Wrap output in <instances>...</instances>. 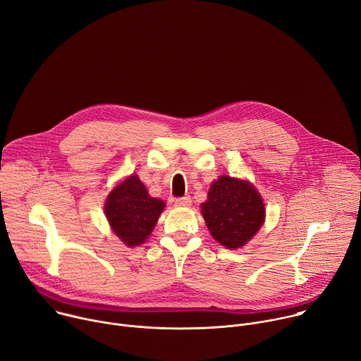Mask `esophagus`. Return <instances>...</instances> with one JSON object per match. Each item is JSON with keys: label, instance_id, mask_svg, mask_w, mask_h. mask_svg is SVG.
Wrapping results in <instances>:
<instances>
[{"label": "esophagus", "instance_id": "34e87169", "mask_svg": "<svg viewBox=\"0 0 361 361\" xmlns=\"http://www.w3.org/2000/svg\"><path fill=\"white\" fill-rule=\"evenodd\" d=\"M174 204L177 205V207H190V205H191V198L188 195L178 197V198H174Z\"/></svg>", "mask_w": 361, "mask_h": 361}]
</instances>
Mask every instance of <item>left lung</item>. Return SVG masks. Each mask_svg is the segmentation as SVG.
Wrapping results in <instances>:
<instances>
[{
	"instance_id": "8db88e82",
	"label": "left lung",
	"mask_w": 361,
	"mask_h": 361,
	"mask_svg": "<svg viewBox=\"0 0 361 361\" xmlns=\"http://www.w3.org/2000/svg\"><path fill=\"white\" fill-rule=\"evenodd\" d=\"M202 217L220 244L227 248L244 245L264 221V204L257 190L244 180L221 176L201 204Z\"/></svg>"
}]
</instances>
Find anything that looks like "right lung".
I'll use <instances>...</instances> for the list:
<instances>
[{"label":"right lung","mask_w":361,"mask_h":361,"mask_svg":"<svg viewBox=\"0 0 361 361\" xmlns=\"http://www.w3.org/2000/svg\"><path fill=\"white\" fill-rule=\"evenodd\" d=\"M164 207V201L149 197L133 174L110 192L104 210L114 233L128 247H134L151 234Z\"/></svg>","instance_id":"obj_1"}]
</instances>
